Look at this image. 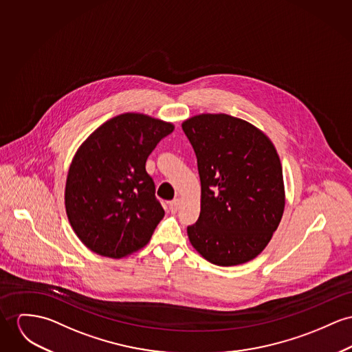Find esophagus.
Wrapping results in <instances>:
<instances>
[{"instance_id": "esophagus-1", "label": "esophagus", "mask_w": 352, "mask_h": 352, "mask_svg": "<svg viewBox=\"0 0 352 352\" xmlns=\"http://www.w3.org/2000/svg\"><path fill=\"white\" fill-rule=\"evenodd\" d=\"M170 210L173 212V213H175L177 210H178V208H179V205H181V199L179 198H174L173 201H170Z\"/></svg>"}]
</instances>
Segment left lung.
Segmentation results:
<instances>
[{
	"label": "left lung",
	"mask_w": 352,
	"mask_h": 352,
	"mask_svg": "<svg viewBox=\"0 0 352 352\" xmlns=\"http://www.w3.org/2000/svg\"><path fill=\"white\" fill-rule=\"evenodd\" d=\"M182 130L201 179V213L188 226L190 243L221 267L253 260L271 241L285 206L283 167L271 139L226 113L195 115Z\"/></svg>",
	"instance_id": "left-lung-1"
}]
</instances>
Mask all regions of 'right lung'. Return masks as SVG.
Wrapping results in <instances>:
<instances>
[{
    "mask_svg": "<svg viewBox=\"0 0 352 352\" xmlns=\"http://www.w3.org/2000/svg\"><path fill=\"white\" fill-rule=\"evenodd\" d=\"M173 130V123L126 112L82 142L68 170L65 210L89 250L122 258L150 241L164 210L146 161Z\"/></svg>",
    "mask_w": 352,
    "mask_h": 352,
    "instance_id": "right-lung-1",
    "label": "right lung"
}]
</instances>
